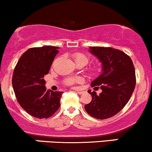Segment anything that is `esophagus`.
<instances>
[{
  "label": "esophagus",
  "mask_w": 152,
  "mask_h": 152,
  "mask_svg": "<svg viewBox=\"0 0 152 152\" xmlns=\"http://www.w3.org/2000/svg\"><path fill=\"white\" fill-rule=\"evenodd\" d=\"M76 91L77 92V93L78 94H82L83 93V91H78V90H76Z\"/></svg>",
  "instance_id": "1"
}]
</instances>
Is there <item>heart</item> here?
Segmentation results:
<instances>
[{
	"mask_svg": "<svg viewBox=\"0 0 152 152\" xmlns=\"http://www.w3.org/2000/svg\"><path fill=\"white\" fill-rule=\"evenodd\" d=\"M74 59L77 65L79 64H82V65L85 66L88 64V61H89V58L85 54L81 53H76L74 55ZM101 67L100 66H94L91 69H90V72L92 74H97L100 72ZM83 81V78L81 77H74V78H68L65 80V83L66 85H72L74 84L76 82L80 83V82Z\"/></svg>",
	"mask_w": 152,
	"mask_h": 152,
	"instance_id": "heart-1",
	"label": "heart"
}]
</instances>
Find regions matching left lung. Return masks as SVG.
Returning <instances> with one entry per match:
<instances>
[{
    "label": "left lung",
    "mask_w": 152,
    "mask_h": 152,
    "mask_svg": "<svg viewBox=\"0 0 152 152\" xmlns=\"http://www.w3.org/2000/svg\"><path fill=\"white\" fill-rule=\"evenodd\" d=\"M88 50L102 66L101 74L91 85L100 86L102 92L97 95L88 90L92 100L84 108L90 116L106 119L118 114L129 101L136 86L135 69L130 57L121 50L110 47H89Z\"/></svg>",
    "instance_id": "8db88e82"
}]
</instances>
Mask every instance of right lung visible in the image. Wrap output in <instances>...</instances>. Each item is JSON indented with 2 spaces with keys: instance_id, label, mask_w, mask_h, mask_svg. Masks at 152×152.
Returning a JSON list of instances; mask_svg holds the SVG:
<instances>
[{
  "instance_id": "obj_1",
  "label": "right lung",
  "mask_w": 152,
  "mask_h": 152,
  "mask_svg": "<svg viewBox=\"0 0 152 152\" xmlns=\"http://www.w3.org/2000/svg\"><path fill=\"white\" fill-rule=\"evenodd\" d=\"M58 48L48 46L29 48L14 69L12 84L17 101L26 112L36 118L50 117L60 107L63 92L47 90L44 80Z\"/></svg>"
}]
</instances>
